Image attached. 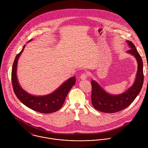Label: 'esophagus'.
I'll list each match as a JSON object with an SVG mask.
<instances>
[{"instance_id":"34e87169","label":"esophagus","mask_w":148,"mask_h":148,"mask_svg":"<svg viewBox=\"0 0 148 148\" xmlns=\"http://www.w3.org/2000/svg\"><path fill=\"white\" fill-rule=\"evenodd\" d=\"M87 76H88V73L86 72H85L81 75V76H80V78L82 80H85L87 78Z\"/></svg>"}]
</instances>
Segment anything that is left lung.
<instances>
[{"instance_id":"obj_1","label":"left lung","mask_w":148,"mask_h":148,"mask_svg":"<svg viewBox=\"0 0 148 148\" xmlns=\"http://www.w3.org/2000/svg\"><path fill=\"white\" fill-rule=\"evenodd\" d=\"M130 49L127 53L133 56L138 64L137 72L134 83L125 92L117 95H110L95 80H92L91 100L93 107L104 113H116L130 106L140 92L144 82L143 62L135 45L127 40Z\"/></svg>"}]
</instances>
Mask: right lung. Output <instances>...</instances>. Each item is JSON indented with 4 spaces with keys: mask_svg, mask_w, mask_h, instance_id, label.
<instances>
[{
    "mask_svg": "<svg viewBox=\"0 0 148 148\" xmlns=\"http://www.w3.org/2000/svg\"><path fill=\"white\" fill-rule=\"evenodd\" d=\"M32 40L31 39L28 42ZM25 45L15 59L12 65L11 79L14 93L21 103L29 108L42 113H50L58 111L63 105L65 99L72 87L76 83V77H72L66 80L52 93L44 96H34L24 90L19 84L16 72L19 57Z\"/></svg>",
    "mask_w": 148,
    "mask_h": 148,
    "instance_id": "right-lung-1",
    "label": "right lung"
}]
</instances>
